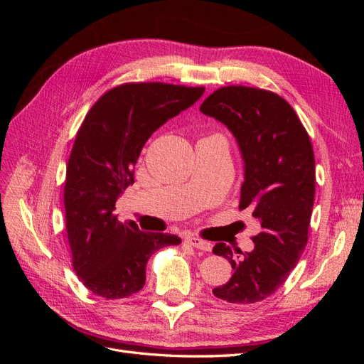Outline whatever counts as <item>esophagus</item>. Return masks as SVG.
Listing matches in <instances>:
<instances>
[{
    "mask_svg": "<svg viewBox=\"0 0 364 364\" xmlns=\"http://www.w3.org/2000/svg\"><path fill=\"white\" fill-rule=\"evenodd\" d=\"M185 241L186 243H188L190 246H193V247H196V249H200V250H203V252H209L213 249V245L209 243V241H205V240H202V238H199V237H194V235H188L185 238Z\"/></svg>",
    "mask_w": 364,
    "mask_h": 364,
    "instance_id": "1",
    "label": "esophagus"
}]
</instances>
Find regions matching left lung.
<instances>
[{"label":"left lung","mask_w":364,"mask_h":364,"mask_svg":"<svg viewBox=\"0 0 364 364\" xmlns=\"http://www.w3.org/2000/svg\"><path fill=\"white\" fill-rule=\"evenodd\" d=\"M200 112L232 132L245 161L240 209L261 223L252 252L217 243L213 252L234 269L213 290L229 304H255L272 296L301 259L314 203L316 167L311 139L282 97L249 86H223Z\"/></svg>","instance_id":"left-lung-1"}]
</instances>
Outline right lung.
Returning a JSON list of instances; mask_svg holds the SVG:
<instances>
[{
  "label": "right lung",
  "instance_id": "obj_1",
  "mask_svg": "<svg viewBox=\"0 0 364 364\" xmlns=\"http://www.w3.org/2000/svg\"><path fill=\"white\" fill-rule=\"evenodd\" d=\"M203 92V86L124 83L105 92L86 114L67 164L63 202L73 267L94 294L123 299L138 293L149 258L181 243L178 235L142 232L132 220L121 223L114 211L135 182L134 167L153 132Z\"/></svg>",
  "mask_w": 364,
  "mask_h": 364
}]
</instances>
